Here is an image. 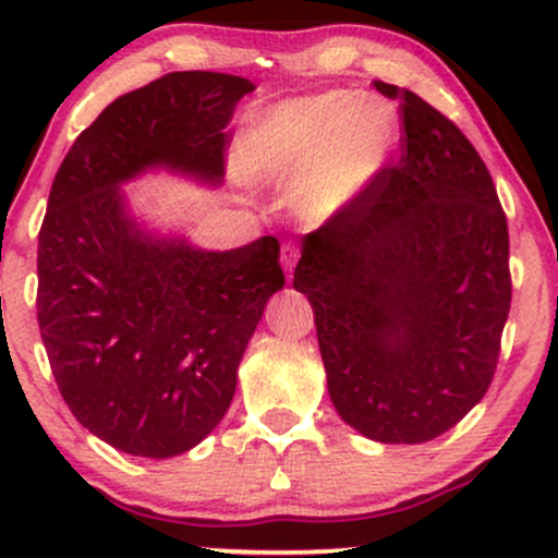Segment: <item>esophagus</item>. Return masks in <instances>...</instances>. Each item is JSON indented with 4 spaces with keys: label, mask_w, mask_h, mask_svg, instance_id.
I'll list each match as a JSON object with an SVG mask.
<instances>
[{
    "label": "esophagus",
    "mask_w": 558,
    "mask_h": 558,
    "mask_svg": "<svg viewBox=\"0 0 558 558\" xmlns=\"http://www.w3.org/2000/svg\"><path fill=\"white\" fill-rule=\"evenodd\" d=\"M280 262H283L286 272H293V267H296V262H299V246H293V243H286L283 257H280Z\"/></svg>",
    "instance_id": "esophagus-1"
}]
</instances>
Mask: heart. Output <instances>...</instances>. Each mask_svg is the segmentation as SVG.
Segmentation results:
<instances>
[{
    "mask_svg": "<svg viewBox=\"0 0 558 558\" xmlns=\"http://www.w3.org/2000/svg\"><path fill=\"white\" fill-rule=\"evenodd\" d=\"M393 144L396 118L388 105L328 92L259 112L243 131L239 155L243 175L301 189V215L325 220L373 181Z\"/></svg>",
    "mask_w": 558,
    "mask_h": 558,
    "instance_id": "b5f03b06",
    "label": "heart"
}]
</instances>
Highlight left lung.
I'll return each mask as SVG.
<instances>
[{
  "instance_id": "left-lung-1",
  "label": "left lung",
  "mask_w": 558,
  "mask_h": 558,
  "mask_svg": "<svg viewBox=\"0 0 558 558\" xmlns=\"http://www.w3.org/2000/svg\"><path fill=\"white\" fill-rule=\"evenodd\" d=\"M401 157L301 243L330 399L380 444H425L483 399L511 306L509 228L470 138L409 88Z\"/></svg>"
}]
</instances>
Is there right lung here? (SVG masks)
<instances>
[{"instance_id":"1","label":"right lung","mask_w":558,"mask_h":558,"mask_svg":"<svg viewBox=\"0 0 558 558\" xmlns=\"http://www.w3.org/2000/svg\"><path fill=\"white\" fill-rule=\"evenodd\" d=\"M254 83L183 70L123 94L70 146L38 230V330L73 417L133 457L189 451L226 417L280 243L230 252L155 239L120 183L155 165L217 181L233 107Z\"/></svg>"}]
</instances>
